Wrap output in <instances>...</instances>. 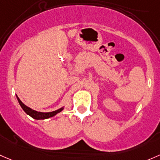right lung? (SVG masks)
I'll return each instance as SVG.
<instances>
[{
  "mask_svg": "<svg viewBox=\"0 0 160 160\" xmlns=\"http://www.w3.org/2000/svg\"><path fill=\"white\" fill-rule=\"evenodd\" d=\"M17 99H18V102H19L20 105H21V108L23 109V111H24V112H26L28 115L31 116L32 118L35 119V120H45V119H48V118H50V117H53V116H55L56 114H58V112H61V111L63 110V107H62V108H60V109H58V110L53 111V112H38V111H36V110H32L31 108L27 107L25 104H23V102H21V100H20L19 97H18V96H17Z\"/></svg>",
  "mask_w": 160,
  "mask_h": 160,
  "instance_id": "right-lung-1",
  "label": "right lung"
}]
</instances>
